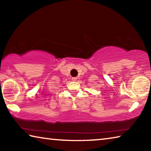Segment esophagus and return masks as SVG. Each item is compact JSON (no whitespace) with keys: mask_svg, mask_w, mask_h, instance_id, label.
<instances>
[{"mask_svg":"<svg viewBox=\"0 0 151 151\" xmlns=\"http://www.w3.org/2000/svg\"><path fill=\"white\" fill-rule=\"evenodd\" d=\"M72 81H77V78H76V77H73L72 78Z\"/></svg>","mask_w":151,"mask_h":151,"instance_id":"obj_1","label":"esophagus"}]
</instances>
